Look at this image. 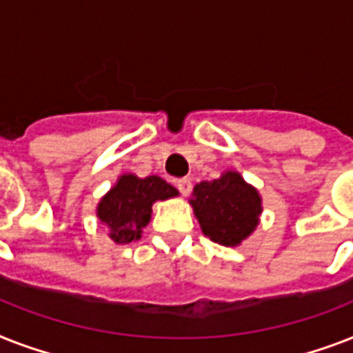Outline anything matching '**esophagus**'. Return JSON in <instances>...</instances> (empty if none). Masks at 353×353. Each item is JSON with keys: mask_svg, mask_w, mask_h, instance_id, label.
Returning a JSON list of instances; mask_svg holds the SVG:
<instances>
[{"mask_svg": "<svg viewBox=\"0 0 353 353\" xmlns=\"http://www.w3.org/2000/svg\"><path fill=\"white\" fill-rule=\"evenodd\" d=\"M176 187L183 196H187V194L192 190V183H190V179H187V177H183V179H177Z\"/></svg>", "mask_w": 353, "mask_h": 353, "instance_id": "esophagus-1", "label": "esophagus"}]
</instances>
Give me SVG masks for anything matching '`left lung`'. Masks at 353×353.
<instances>
[{"mask_svg": "<svg viewBox=\"0 0 353 353\" xmlns=\"http://www.w3.org/2000/svg\"><path fill=\"white\" fill-rule=\"evenodd\" d=\"M194 214L201 231L220 245H240L256 229L262 214V198L238 172H225L214 181L194 187Z\"/></svg>", "mask_w": 353, "mask_h": 353, "instance_id": "obj_1", "label": "left lung"}]
</instances>
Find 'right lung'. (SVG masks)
Masks as SVG:
<instances>
[{"label":"right lung","instance_id":"obj_1","mask_svg":"<svg viewBox=\"0 0 353 353\" xmlns=\"http://www.w3.org/2000/svg\"><path fill=\"white\" fill-rule=\"evenodd\" d=\"M172 185L157 176L141 177L124 174L115 187L101 199L97 218L108 225L110 238L115 243H130L139 240L143 229L152 218V205L177 196Z\"/></svg>","mask_w":353,"mask_h":353}]
</instances>
